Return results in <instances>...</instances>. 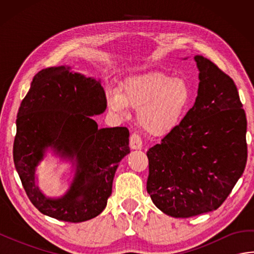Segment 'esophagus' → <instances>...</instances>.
<instances>
[{"mask_svg": "<svg viewBox=\"0 0 254 254\" xmlns=\"http://www.w3.org/2000/svg\"><path fill=\"white\" fill-rule=\"evenodd\" d=\"M143 146L142 139L139 137L138 134L133 133L130 137V147L132 149H141Z\"/></svg>", "mask_w": 254, "mask_h": 254, "instance_id": "34e87169", "label": "esophagus"}]
</instances>
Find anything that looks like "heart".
Here are the masks:
<instances>
[{
    "mask_svg": "<svg viewBox=\"0 0 254 254\" xmlns=\"http://www.w3.org/2000/svg\"><path fill=\"white\" fill-rule=\"evenodd\" d=\"M191 100L188 83L160 72L134 75L124 80L121 90L109 89L107 104L112 111L127 116L128 108H137L138 122L145 130L165 133L174 128Z\"/></svg>",
    "mask_w": 254,
    "mask_h": 254,
    "instance_id": "1",
    "label": "heart"
}]
</instances>
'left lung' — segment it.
<instances>
[{"label":"left lung","mask_w":254,"mask_h":254,"mask_svg":"<svg viewBox=\"0 0 254 254\" xmlns=\"http://www.w3.org/2000/svg\"><path fill=\"white\" fill-rule=\"evenodd\" d=\"M197 97L180 123L147 150L146 189L161 212L187 218L217 209L244 174L247 118L234 80L194 57Z\"/></svg>","instance_id":"obj_1"}]
</instances>
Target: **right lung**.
I'll return each instance as SVG.
<instances>
[{
    "label": "right lung",
    "mask_w": 254,
    "mask_h": 254,
    "mask_svg": "<svg viewBox=\"0 0 254 254\" xmlns=\"http://www.w3.org/2000/svg\"><path fill=\"white\" fill-rule=\"evenodd\" d=\"M106 108L100 79L65 65L35 75L18 109L13 157L27 195L42 214L80 223L105 209L119 163L130 153L127 127L98 128L91 118ZM49 149L74 167L70 188L59 198L46 197L36 185V167Z\"/></svg>",
    "instance_id": "obj_1"
}]
</instances>
